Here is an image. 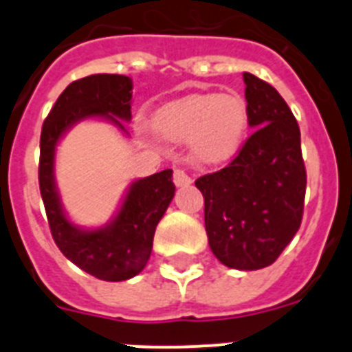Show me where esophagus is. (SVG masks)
Here are the masks:
<instances>
[{
	"label": "esophagus",
	"mask_w": 352,
	"mask_h": 352,
	"mask_svg": "<svg viewBox=\"0 0 352 352\" xmlns=\"http://www.w3.org/2000/svg\"><path fill=\"white\" fill-rule=\"evenodd\" d=\"M173 182L176 186H185V185H190L192 178L188 176V173H186L185 169H174Z\"/></svg>",
	"instance_id": "1"
}]
</instances>
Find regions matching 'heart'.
Masks as SVG:
<instances>
[{"mask_svg": "<svg viewBox=\"0 0 352 352\" xmlns=\"http://www.w3.org/2000/svg\"><path fill=\"white\" fill-rule=\"evenodd\" d=\"M151 126L169 141L190 139L195 160L217 164L231 158L241 146L248 111L238 95H190L162 105Z\"/></svg>", "mask_w": 352, "mask_h": 352, "instance_id": "1", "label": "heart"}]
</instances>
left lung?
<instances>
[{
	"label": "left lung",
	"instance_id": "8db88e82",
	"mask_svg": "<svg viewBox=\"0 0 352 352\" xmlns=\"http://www.w3.org/2000/svg\"><path fill=\"white\" fill-rule=\"evenodd\" d=\"M248 125L256 129L229 166L195 179L214 257L234 270L278 259L303 219L307 170L300 126L280 93L243 74Z\"/></svg>",
	"mask_w": 352,
	"mask_h": 352
}]
</instances>
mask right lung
Segmentation results:
<instances>
[{
  "label": "right lung",
  "mask_w": 352,
  "mask_h": 352,
  "mask_svg": "<svg viewBox=\"0 0 352 352\" xmlns=\"http://www.w3.org/2000/svg\"><path fill=\"white\" fill-rule=\"evenodd\" d=\"M132 79L95 74L68 84L42 125L38 183L51 234L68 261L105 282L129 280L144 270L157 223L174 197L173 170L166 169L133 182L116 219L109 226L84 231L67 219L54 183L56 144L84 118H105L125 132L130 121Z\"/></svg>",
  "instance_id": "obj_1"
}]
</instances>
